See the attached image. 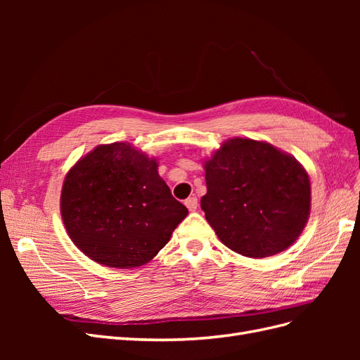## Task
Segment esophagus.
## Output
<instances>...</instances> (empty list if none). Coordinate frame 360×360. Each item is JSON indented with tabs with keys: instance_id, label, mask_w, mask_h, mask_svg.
Instances as JSON below:
<instances>
[{
	"instance_id": "1",
	"label": "esophagus",
	"mask_w": 360,
	"mask_h": 360,
	"mask_svg": "<svg viewBox=\"0 0 360 360\" xmlns=\"http://www.w3.org/2000/svg\"><path fill=\"white\" fill-rule=\"evenodd\" d=\"M184 204H186V207L191 212H195L198 209V198L197 197H189L186 201H184Z\"/></svg>"
}]
</instances>
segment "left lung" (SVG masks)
Wrapping results in <instances>:
<instances>
[{
  "mask_svg": "<svg viewBox=\"0 0 360 360\" xmlns=\"http://www.w3.org/2000/svg\"><path fill=\"white\" fill-rule=\"evenodd\" d=\"M204 169L201 209L225 246L264 258L297 240L309 217L311 183L291 155L263 141L233 138Z\"/></svg>",
  "mask_w": 360,
  "mask_h": 360,
  "instance_id": "obj_1",
  "label": "left lung"
}]
</instances>
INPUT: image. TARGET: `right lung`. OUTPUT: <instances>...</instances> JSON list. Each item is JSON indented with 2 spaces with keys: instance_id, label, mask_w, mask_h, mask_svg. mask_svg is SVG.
<instances>
[{
  "instance_id": "obj_1",
  "label": "right lung",
  "mask_w": 360,
  "mask_h": 360,
  "mask_svg": "<svg viewBox=\"0 0 360 360\" xmlns=\"http://www.w3.org/2000/svg\"><path fill=\"white\" fill-rule=\"evenodd\" d=\"M60 209L72 242L115 269L148 263L188 216L160 179L158 160L127 143L97 146L76 162L64 179Z\"/></svg>"
}]
</instances>
